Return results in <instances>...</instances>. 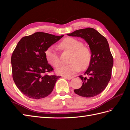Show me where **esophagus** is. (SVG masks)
<instances>
[{
    "mask_svg": "<svg viewBox=\"0 0 130 130\" xmlns=\"http://www.w3.org/2000/svg\"><path fill=\"white\" fill-rule=\"evenodd\" d=\"M64 78H66V79L67 80H71L72 78H73V77H71V76H64Z\"/></svg>",
    "mask_w": 130,
    "mask_h": 130,
    "instance_id": "1",
    "label": "esophagus"
}]
</instances>
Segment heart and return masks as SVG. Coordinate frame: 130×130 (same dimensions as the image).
I'll return each mask as SVG.
<instances>
[{"mask_svg": "<svg viewBox=\"0 0 130 130\" xmlns=\"http://www.w3.org/2000/svg\"><path fill=\"white\" fill-rule=\"evenodd\" d=\"M81 41L73 37H68L63 40L60 44L63 49L72 52L68 65L62 66L56 70L57 74L63 76H70L81 69L87 68L91 61L92 54L87 46L83 45ZM45 57L49 63L54 68L60 64V59L56 48L51 46L45 52Z\"/></svg>", "mask_w": 130, "mask_h": 130, "instance_id": "heart-1", "label": "heart"}]
</instances>
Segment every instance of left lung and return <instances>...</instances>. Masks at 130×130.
<instances>
[{
	"label": "left lung",
	"mask_w": 130,
	"mask_h": 130,
	"mask_svg": "<svg viewBox=\"0 0 130 130\" xmlns=\"http://www.w3.org/2000/svg\"><path fill=\"white\" fill-rule=\"evenodd\" d=\"M67 35L84 38L92 53L91 61L84 74L87 77L78 76L82 85L74 89V92L83 97L96 96L105 89L111 77L113 58L108 43L104 36L92 27L77 30Z\"/></svg>",
	"instance_id": "8db88e82"
}]
</instances>
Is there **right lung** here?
<instances>
[{"label": "right lung", "instance_id": "1", "mask_svg": "<svg viewBox=\"0 0 130 130\" xmlns=\"http://www.w3.org/2000/svg\"><path fill=\"white\" fill-rule=\"evenodd\" d=\"M63 37L37 32L23 37L18 43L11 56L12 77L25 96L40 99L52 92L61 76L47 74L54 69L48 63L45 52Z\"/></svg>", "mask_w": 130, "mask_h": 130}]
</instances>
